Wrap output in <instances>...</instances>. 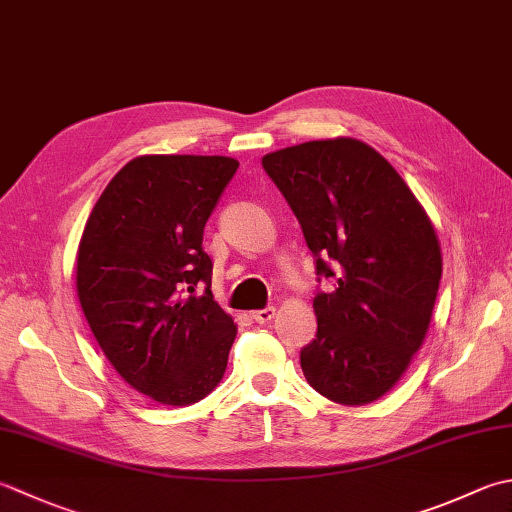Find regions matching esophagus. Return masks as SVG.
<instances>
[{
    "label": "esophagus",
    "mask_w": 512,
    "mask_h": 512,
    "mask_svg": "<svg viewBox=\"0 0 512 512\" xmlns=\"http://www.w3.org/2000/svg\"><path fill=\"white\" fill-rule=\"evenodd\" d=\"M273 317H275V306H266V308L253 310V319H255L257 324H268Z\"/></svg>",
    "instance_id": "obj_1"
}]
</instances>
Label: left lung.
Wrapping results in <instances>:
<instances>
[{"mask_svg": "<svg viewBox=\"0 0 512 512\" xmlns=\"http://www.w3.org/2000/svg\"><path fill=\"white\" fill-rule=\"evenodd\" d=\"M262 166L302 226L317 282H335L313 299L306 382L330 402H375L424 342L442 279L435 228L397 170L357 139L282 148Z\"/></svg>", "mask_w": 512, "mask_h": 512, "instance_id": "left-lung-1", "label": "left lung"}]
</instances>
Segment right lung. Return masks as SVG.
<instances>
[{"label":"right lung","instance_id":"obj_1","mask_svg":"<svg viewBox=\"0 0 512 512\" xmlns=\"http://www.w3.org/2000/svg\"><path fill=\"white\" fill-rule=\"evenodd\" d=\"M237 168L217 155L137 157L110 179L79 242L88 326L117 373L159 404H195L224 377L237 330L210 293L202 239Z\"/></svg>","mask_w":512,"mask_h":512}]
</instances>
